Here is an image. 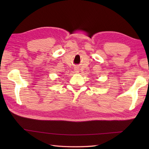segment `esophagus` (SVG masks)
I'll list each match as a JSON object with an SVG mask.
<instances>
[{"label":"esophagus","mask_w":149,"mask_h":149,"mask_svg":"<svg viewBox=\"0 0 149 149\" xmlns=\"http://www.w3.org/2000/svg\"><path fill=\"white\" fill-rule=\"evenodd\" d=\"M74 70H75V72H79V70L78 67H75Z\"/></svg>","instance_id":"1"}]
</instances>
